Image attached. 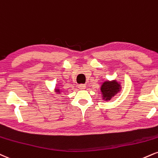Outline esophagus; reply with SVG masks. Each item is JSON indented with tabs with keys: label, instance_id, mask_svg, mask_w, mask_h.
Here are the masks:
<instances>
[{
	"label": "esophagus",
	"instance_id": "34e87169",
	"mask_svg": "<svg viewBox=\"0 0 158 158\" xmlns=\"http://www.w3.org/2000/svg\"><path fill=\"white\" fill-rule=\"evenodd\" d=\"M78 87H79L80 90H84V89L86 88V86H85V85H79Z\"/></svg>",
	"mask_w": 158,
	"mask_h": 158
}]
</instances>
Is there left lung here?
Instances as JSON below:
<instances>
[{
    "label": "left lung",
    "instance_id": "8db88e82",
    "mask_svg": "<svg viewBox=\"0 0 158 158\" xmlns=\"http://www.w3.org/2000/svg\"><path fill=\"white\" fill-rule=\"evenodd\" d=\"M121 90V85L117 81H106L101 87V92L104 100H110Z\"/></svg>",
    "mask_w": 158,
    "mask_h": 158
}]
</instances>
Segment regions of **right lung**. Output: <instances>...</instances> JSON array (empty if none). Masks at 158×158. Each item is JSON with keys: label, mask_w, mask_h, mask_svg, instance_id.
I'll use <instances>...</instances> for the list:
<instances>
[{"label": "right lung", "mask_w": 158, "mask_h": 158, "mask_svg": "<svg viewBox=\"0 0 158 158\" xmlns=\"http://www.w3.org/2000/svg\"><path fill=\"white\" fill-rule=\"evenodd\" d=\"M56 92H57V93H60V90H59V89H56Z\"/></svg>", "instance_id": "obj_1"}]
</instances>
